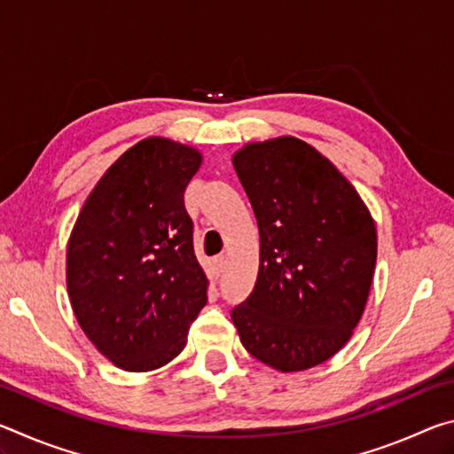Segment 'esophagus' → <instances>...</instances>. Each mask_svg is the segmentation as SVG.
Wrapping results in <instances>:
<instances>
[{
	"instance_id": "34e87169",
	"label": "esophagus",
	"mask_w": 454,
	"mask_h": 454,
	"mask_svg": "<svg viewBox=\"0 0 454 454\" xmlns=\"http://www.w3.org/2000/svg\"><path fill=\"white\" fill-rule=\"evenodd\" d=\"M214 268H216V274H220V272H224V268H226V256H216L214 258Z\"/></svg>"
}]
</instances>
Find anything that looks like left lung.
<instances>
[{
  "label": "left lung",
  "mask_w": 454,
  "mask_h": 454,
  "mask_svg": "<svg viewBox=\"0 0 454 454\" xmlns=\"http://www.w3.org/2000/svg\"><path fill=\"white\" fill-rule=\"evenodd\" d=\"M260 232L254 290L232 309L244 348L282 372L336 355L363 317L376 228L334 164L292 136L234 156Z\"/></svg>",
  "instance_id": "1"
}]
</instances>
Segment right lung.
I'll return each instance as SVG.
<instances>
[{
  "mask_svg": "<svg viewBox=\"0 0 454 454\" xmlns=\"http://www.w3.org/2000/svg\"><path fill=\"white\" fill-rule=\"evenodd\" d=\"M200 164L194 148L145 137L107 168L75 220L72 309L96 348L124 371H153L178 356L208 302L184 206Z\"/></svg>",
  "mask_w": 454,
  "mask_h": 454,
  "instance_id": "add662e5",
  "label": "right lung"
}]
</instances>
